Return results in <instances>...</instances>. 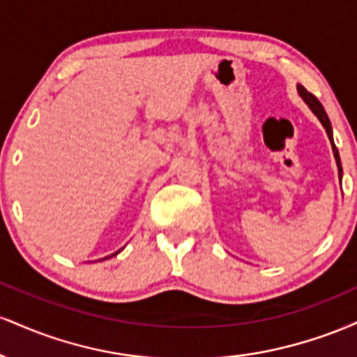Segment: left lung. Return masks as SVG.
Masks as SVG:
<instances>
[{
  "mask_svg": "<svg viewBox=\"0 0 357 357\" xmlns=\"http://www.w3.org/2000/svg\"><path fill=\"white\" fill-rule=\"evenodd\" d=\"M297 92H298V96L302 97V100H304L305 104L309 105V109L312 110L314 116L319 119V122H321L324 129H326L327 137H329L331 146H333V153H334V158H335V165H337V171H339V179H342L341 158H339V151H337V147H335V144H334V137H333V126H331V121H329V117H327L326 110H324V107H322L321 102L317 100V97L312 96V93H310V92H307V90H305L304 87H302V85H297Z\"/></svg>",
  "mask_w": 357,
  "mask_h": 357,
  "instance_id": "left-lung-1",
  "label": "left lung"
}]
</instances>
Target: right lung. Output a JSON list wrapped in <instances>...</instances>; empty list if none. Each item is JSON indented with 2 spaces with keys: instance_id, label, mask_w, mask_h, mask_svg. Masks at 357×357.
<instances>
[{
  "instance_id": "obj_1",
  "label": "right lung",
  "mask_w": 357,
  "mask_h": 357,
  "mask_svg": "<svg viewBox=\"0 0 357 357\" xmlns=\"http://www.w3.org/2000/svg\"><path fill=\"white\" fill-rule=\"evenodd\" d=\"M121 252H122V248H121V250H119V252H116V253H112V255H109V257L102 258V260H107V258H110V257H116V255H117V253H121Z\"/></svg>"
}]
</instances>
